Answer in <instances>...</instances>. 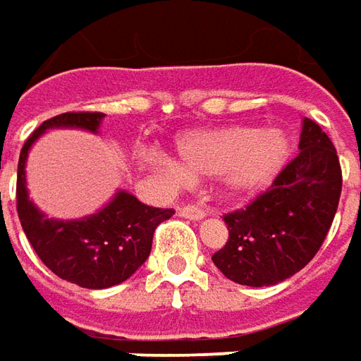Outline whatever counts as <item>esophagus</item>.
Segmentation results:
<instances>
[{"label": "esophagus", "mask_w": 361, "mask_h": 361, "mask_svg": "<svg viewBox=\"0 0 361 361\" xmlns=\"http://www.w3.org/2000/svg\"><path fill=\"white\" fill-rule=\"evenodd\" d=\"M178 215L183 216V219H188V221H201V219L207 216V211L201 209V207H197V204H187V207L178 209Z\"/></svg>", "instance_id": "obj_1"}]
</instances>
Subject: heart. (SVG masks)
Wrapping results in <instances>:
<instances>
[{
	"mask_svg": "<svg viewBox=\"0 0 361 361\" xmlns=\"http://www.w3.org/2000/svg\"><path fill=\"white\" fill-rule=\"evenodd\" d=\"M174 152L154 154L148 166L173 183L192 176H219L227 197H249L267 188L283 173L293 154V138L281 126L259 128L233 124L207 130H190L174 138Z\"/></svg>",
	"mask_w": 361,
	"mask_h": 361,
	"instance_id": "heart-1",
	"label": "heart"
}]
</instances>
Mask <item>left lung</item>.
Segmentation results:
<instances>
[{"mask_svg":"<svg viewBox=\"0 0 361 361\" xmlns=\"http://www.w3.org/2000/svg\"><path fill=\"white\" fill-rule=\"evenodd\" d=\"M341 169L327 134L303 118L299 154L267 192L225 215L229 241L213 255L227 279L249 287L281 283L319 251L338 211Z\"/></svg>","mask_w":361,"mask_h":361,"instance_id":"obj_1","label":"left lung"}]
</instances>
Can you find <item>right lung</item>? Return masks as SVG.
<instances>
[{"label": "right lung", "mask_w": 361, "mask_h": 361, "mask_svg": "<svg viewBox=\"0 0 361 361\" xmlns=\"http://www.w3.org/2000/svg\"><path fill=\"white\" fill-rule=\"evenodd\" d=\"M104 116L102 112H66L46 120L25 140L18 162V215L27 241L49 271L86 289H106L132 277L150 255L157 225L174 215L173 209L142 204L122 188L100 211L68 221L48 216L30 199L25 164L35 140L51 128L98 134Z\"/></svg>", "instance_id": "obj_1"}]
</instances>
